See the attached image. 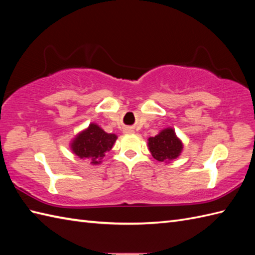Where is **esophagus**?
Returning <instances> with one entry per match:
<instances>
[{"label": "esophagus", "instance_id": "esophagus-1", "mask_svg": "<svg viewBox=\"0 0 255 255\" xmlns=\"http://www.w3.org/2000/svg\"><path fill=\"white\" fill-rule=\"evenodd\" d=\"M133 132V129L130 127H126L124 129V133H132Z\"/></svg>", "mask_w": 255, "mask_h": 255}]
</instances>
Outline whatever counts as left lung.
I'll return each mask as SVG.
<instances>
[{
	"instance_id": "8db88e82",
	"label": "left lung",
	"mask_w": 255,
	"mask_h": 255,
	"mask_svg": "<svg viewBox=\"0 0 255 255\" xmlns=\"http://www.w3.org/2000/svg\"><path fill=\"white\" fill-rule=\"evenodd\" d=\"M148 145L151 154L159 162L176 159L183 149L182 141L176 137L175 131L172 128L163 129L155 137H150Z\"/></svg>"
}]
</instances>
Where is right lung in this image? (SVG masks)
I'll list each match as a JSON object with an SVG mask.
<instances>
[{
    "label": "right lung",
    "mask_w": 255,
    "mask_h": 255,
    "mask_svg": "<svg viewBox=\"0 0 255 255\" xmlns=\"http://www.w3.org/2000/svg\"><path fill=\"white\" fill-rule=\"evenodd\" d=\"M117 136L107 133L95 124H91L88 129L80 132L71 142V149L80 159H88L92 164H99L108 152Z\"/></svg>",
    "instance_id": "right-lung-1"
}]
</instances>
